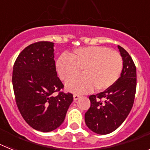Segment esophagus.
I'll return each mask as SVG.
<instances>
[{"instance_id": "obj_1", "label": "esophagus", "mask_w": 150, "mask_h": 150, "mask_svg": "<svg viewBox=\"0 0 150 150\" xmlns=\"http://www.w3.org/2000/svg\"><path fill=\"white\" fill-rule=\"evenodd\" d=\"M79 98H80V95H76V94H74V100H77Z\"/></svg>"}]
</instances>
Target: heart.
<instances>
[{"label":"heart","mask_w":150,"mask_h":150,"mask_svg":"<svg viewBox=\"0 0 150 150\" xmlns=\"http://www.w3.org/2000/svg\"><path fill=\"white\" fill-rule=\"evenodd\" d=\"M59 77L66 81V88L74 93H88L94 89L103 91L112 87L123 69L121 55L105 46H88L74 50L70 56L62 54L55 64Z\"/></svg>","instance_id":"heart-1"}]
</instances>
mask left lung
Here are the masks:
<instances>
[{"mask_svg":"<svg viewBox=\"0 0 150 150\" xmlns=\"http://www.w3.org/2000/svg\"><path fill=\"white\" fill-rule=\"evenodd\" d=\"M123 59L121 76L112 87L89 96L91 107L85 113L88 128L98 134H107L122 124L133 107L137 86L136 66L128 52L118 46Z\"/></svg>","mask_w":150,"mask_h":150,"instance_id":"1","label":"left lung"}]
</instances>
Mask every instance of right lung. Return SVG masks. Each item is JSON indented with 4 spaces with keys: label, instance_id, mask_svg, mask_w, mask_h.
Returning a JSON list of instances; mask_svg holds the SVG:
<instances>
[{
    "label": "right lung",
    "instance_id": "right-lung-1",
    "mask_svg": "<svg viewBox=\"0 0 150 150\" xmlns=\"http://www.w3.org/2000/svg\"><path fill=\"white\" fill-rule=\"evenodd\" d=\"M53 43L29 45L17 57L13 71V91L18 109L37 131L50 132L60 126L74 98L64 93L57 76Z\"/></svg>",
    "mask_w": 150,
    "mask_h": 150
}]
</instances>
